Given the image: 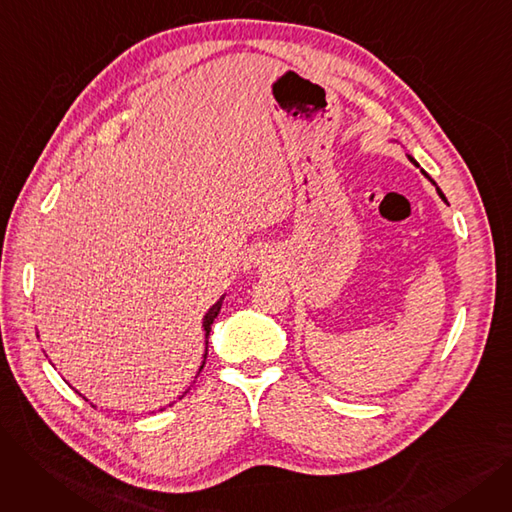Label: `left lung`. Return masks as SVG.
<instances>
[{"mask_svg": "<svg viewBox=\"0 0 512 512\" xmlns=\"http://www.w3.org/2000/svg\"><path fill=\"white\" fill-rule=\"evenodd\" d=\"M409 159H411V161H413V164H415V166H417V168H419V164H417V161H415V159H413V157H411V155H409ZM421 172H423V170H421ZM423 176H425V178H427V180H429V182H432V184H434V186H436V182H434V180H432V178H429V176H427V172H423ZM436 191H438V195H440V197H442V201H446V197H444V193H442V191H440V188H438V186H436Z\"/></svg>", "mask_w": 512, "mask_h": 512, "instance_id": "1", "label": "left lung"}]
</instances>
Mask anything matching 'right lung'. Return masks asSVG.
I'll return each mask as SVG.
<instances>
[{
    "mask_svg": "<svg viewBox=\"0 0 512 512\" xmlns=\"http://www.w3.org/2000/svg\"><path fill=\"white\" fill-rule=\"evenodd\" d=\"M222 301H224V294H222V297H220V301L215 303V305H213V307H211V309L205 313V317H203V330H205V355H203V359H207V338H209V332H211V324H213V319L218 317V313H220V309H222ZM203 365H205V361L201 363L199 371L203 369ZM197 375H199V373H197ZM186 392H188V390H186ZM186 392H184V394H186ZM184 394H182V396H184ZM182 396H180V398H182Z\"/></svg>",
    "mask_w": 512,
    "mask_h": 512,
    "instance_id": "right-lung-1",
    "label": "right lung"
}]
</instances>
